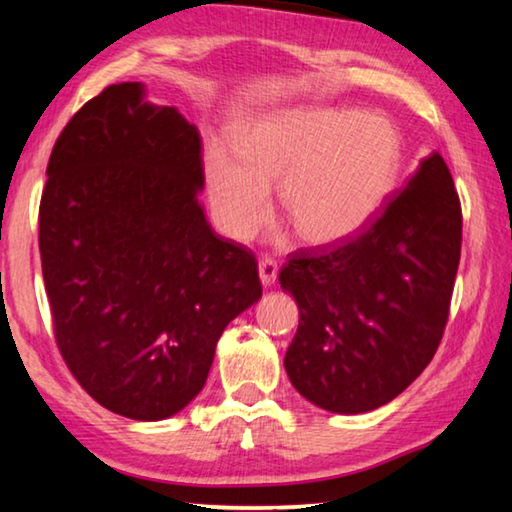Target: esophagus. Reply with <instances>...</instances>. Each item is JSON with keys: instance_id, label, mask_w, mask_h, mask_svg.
I'll return each mask as SVG.
<instances>
[{"instance_id": "34e87169", "label": "esophagus", "mask_w": 512, "mask_h": 512, "mask_svg": "<svg viewBox=\"0 0 512 512\" xmlns=\"http://www.w3.org/2000/svg\"><path fill=\"white\" fill-rule=\"evenodd\" d=\"M259 280H262L264 287H271V284H275L277 280V264L273 262V259H262L259 262Z\"/></svg>"}]
</instances>
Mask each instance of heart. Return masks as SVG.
Segmentation results:
<instances>
[{"label":"heart","instance_id":"heart-1","mask_svg":"<svg viewBox=\"0 0 512 512\" xmlns=\"http://www.w3.org/2000/svg\"><path fill=\"white\" fill-rule=\"evenodd\" d=\"M404 167V137L384 112L293 108L257 117L237 137V155L205 151L207 201L219 228L248 241L271 214L268 185L300 241L336 246L384 212Z\"/></svg>","mask_w":512,"mask_h":512}]
</instances>
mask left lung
Segmentation results:
<instances>
[{
	"instance_id": "left-lung-1",
	"label": "left lung",
	"mask_w": 512,
	"mask_h": 512,
	"mask_svg": "<svg viewBox=\"0 0 512 512\" xmlns=\"http://www.w3.org/2000/svg\"><path fill=\"white\" fill-rule=\"evenodd\" d=\"M461 230L452 173L431 153L359 237L289 259L280 287L300 323L284 368L305 400L368 413L418 379L443 339Z\"/></svg>"
}]
</instances>
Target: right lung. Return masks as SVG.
Segmentation results:
<instances>
[{
	"instance_id": "1",
	"label": "right lung",
	"mask_w": 512,
	"mask_h": 512,
	"mask_svg": "<svg viewBox=\"0 0 512 512\" xmlns=\"http://www.w3.org/2000/svg\"><path fill=\"white\" fill-rule=\"evenodd\" d=\"M40 201L56 343L108 411L155 422L203 391L216 341L262 298L250 250L207 223L201 135L144 83H117L69 119Z\"/></svg>"
}]
</instances>
